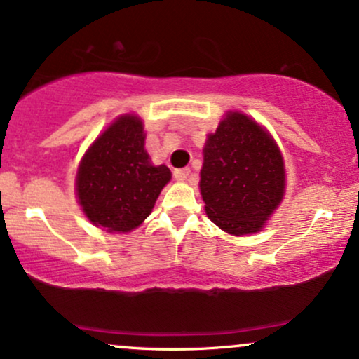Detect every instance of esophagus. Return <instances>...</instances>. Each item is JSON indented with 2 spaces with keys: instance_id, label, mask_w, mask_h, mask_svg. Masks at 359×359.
<instances>
[{
  "instance_id": "esophagus-1",
  "label": "esophagus",
  "mask_w": 359,
  "mask_h": 359,
  "mask_svg": "<svg viewBox=\"0 0 359 359\" xmlns=\"http://www.w3.org/2000/svg\"><path fill=\"white\" fill-rule=\"evenodd\" d=\"M189 174H191V168H177V170L174 172V177L175 180H179V182H184V180H187Z\"/></svg>"
}]
</instances>
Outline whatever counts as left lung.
Wrapping results in <instances>:
<instances>
[{"label":"left lung","instance_id":"obj_1","mask_svg":"<svg viewBox=\"0 0 359 359\" xmlns=\"http://www.w3.org/2000/svg\"><path fill=\"white\" fill-rule=\"evenodd\" d=\"M199 187L209 219L222 231H259L285 191L277 143L246 114L229 113L205 142Z\"/></svg>","mask_w":359,"mask_h":359}]
</instances>
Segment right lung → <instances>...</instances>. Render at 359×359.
I'll list each match as a JSON object with an SVG mask.
<instances>
[{
    "instance_id": "1",
    "label": "right lung",
    "mask_w": 359,
    "mask_h": 359,
    "mask_svg": "<svg viewBox=\"0 0 359 359\" xmlns=\"http://www.w3.org/2000/svg\"><path fill=\"white\" fill-rule=\"evenodd\" d=\"M170 177L168 167L151 165L142 121L126 114L82 158L77 197L94 224L109 233H128L147 219Z\"/></svg>"
}]
</instances>
